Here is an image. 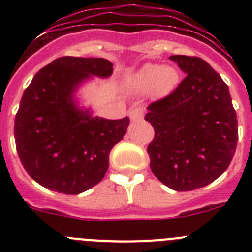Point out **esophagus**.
I'll use <instances>...</instances> for the list:
<instances>
[{
    "mask_svg": "<svg viewBox=\"0 0 252 252\" xmlns=\"http://www.w3.org/2000/svg\"><path fill=\"white\" fill-rule=\"evenodd\" d=\"M144 112L145 110L142 107H132L130 110V119L132 121H140L144 117Z\"/></svg>",
    "mask_w": 252,
    "mask_h": 252,
    "instance_id": "obj_1",
    "label": "esophagus"
}]
</instances>
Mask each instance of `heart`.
<instances>
[{
	"instance_id": "obj_1",
	"label": "heart",
	"mask_w": 252,
	"mask_h": 252,
	"mask_svg": "<svg viewBox=\"0 0 252 252\" xmlns=\"http://www.w3.org/2000/svg\"><path fill=\"white\" fill-rule=\"evenodd\" d=\"M179 81V74L174 68L162 66L158 64H148L139 70L133 79V90L137 92H148L154 90L155 92H170Z\"/></svg>"
}]
</instances>
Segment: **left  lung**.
<instances>
[{"label":"left lung","mask_w":252,"mask_h":252,"mask_svg":"<svg viewBox=\"0 0 252 252\" xmlns=\"http://www.w3.org/2000/svg\"><path fill=\"white\" fill-rule=\"evenodd\" d=\"M186 78L164 98L149 104L145 120L155 135L148 146L154 175L188 192L212 183L235 155L239 128L228 86L198 57L173 55Z\"/></svg>","instance_id":"obj_1"}]
</instances>
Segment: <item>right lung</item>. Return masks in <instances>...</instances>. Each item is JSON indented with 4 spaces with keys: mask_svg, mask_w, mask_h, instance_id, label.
I'll use <instances>...</instances> for the list:
<instances>
[{
    "mask_svg": "<svg viewBox=\"0 0 252 252\" xmlns=\"http://www.w3.org/2000/svg\"><path fill=\"white\" fill-rule=\"evenodd\" d=\"M112 66L103 58H58L24 91L13 128L16 150L28 174L45 188L79 194L103 179L130 119L93 117L75 106L73 93L91 75L110 77Z\"/></svg>",
    "mask_w": 252,
    "mask_h": 252,
    "instance_id": "add662e5",
    "label": "right lung"
}]
</instances>
